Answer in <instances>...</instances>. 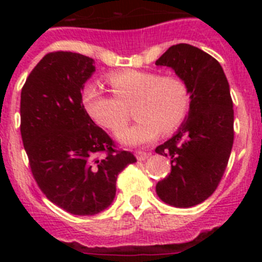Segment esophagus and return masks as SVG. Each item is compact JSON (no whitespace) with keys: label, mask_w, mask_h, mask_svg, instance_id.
Masks as SVG:
<instances>
[{"label":"esophagus","mask_w":262,"mask_h":262,"mask_svg":"<svg viewBox=\"0 0 262 262\" xmlns=\"http://www.w3.org/2000/svg\"><path fill=\"white\" fill-rule=\"evenodd\" d=\"M149 155H151V154H148V152L138 151V152H136V154H135V156H136V159L139 160V161H143V160L148 159V157H149Z\"/></svg>","instance_id":"1"}]
</instances>
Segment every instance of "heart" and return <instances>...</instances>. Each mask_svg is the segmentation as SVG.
Masks as SVG:
<instances>
[{
	"instance_id": "obj_1",
	"label": "heart",
	"mask_w": 262,
	"mask_h": 262,
	"mask_svg": "<svg viewBox=\"0 0 262 262\" xmlns=\"http://www.w3.org/2000/svg\"><path fill=\"white\" fill-rule=\"evenodd\" d=\"M107 81L115 97L105 94L96 85H88L82 92V103L94 122L114 133L127 123V107L135 103L133 111L138 120L117 135L123 144H145L161 131L172 133L189 113V88L177 76L124 69L110 73Z\"/></svg>"
}]
</instances>
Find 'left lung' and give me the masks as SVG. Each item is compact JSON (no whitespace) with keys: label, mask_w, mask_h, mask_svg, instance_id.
I'll return each instance as SVG.
<instances>
[{"label":"left lung","mask_w":262,"mask_h":262,"mask_svg":"<svg viewBox=\"0 0 262 262\" xmlns=\"http://www.w3.org/2000/svg\"><path fill=\"white\" fill-rule=\"evenodd\" d=\"M186 82L190 108L172 138L156 148L170 159L172 170L156 185L163 202L191 207L215 191L233 144V103L223 68L209 53L190 45L172 46L156 60Z\"/></svg>","instance_id":"8db88e82"}]
</instances>
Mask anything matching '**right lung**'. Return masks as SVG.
Segmentation results:
<instances>
[{"mask_svg":"<svg viewBox=\"0 0 262 262\" xmlns=\"http://www.w3.org/2000/svg\"><path fill=\"white\" fill-rule=\"evenodd\" d=\"M93 62L80 53H47L20 92V135L32 176L51 202L73 215L107 209L118 174L136 163L131 152L115 149L82 105Z\"/></svg>","mask_w":262,"mask_h":262,"instance_id":"add662e5","label":"right lung"}]
</instances>
